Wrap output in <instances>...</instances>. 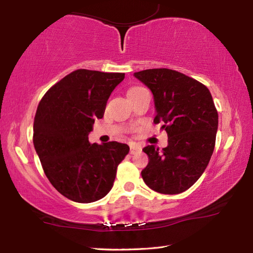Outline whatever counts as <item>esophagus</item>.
<instances>
[{
    "label": "esophagus",
    "instance_id": "34e87169",
    "mask_svg": "<svg viewBox=\"0 0 253 253\" xmlns=\"http://www.w3.org/2000/svg\"><path fill=\"white\" fill-rule=\"evenodd\" d=\"M141 151V149L139 146H136V145H131V150H130V153L131 154H136V153H139V152Z\"/></svg>",
    "mask_w": 253,
    "mask_h": 253
}]
</instances>
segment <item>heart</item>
Listing matches in <instances>:
<instances>
[{"label":"heart","instance_id":"heart-1","mask_svg":"<svg viewBox=\"0 0 253 253\" xmlns=\"http://www.w3.org/2000/svg\"><path fill=\"white\" fill-rule=\"evenodd\" d=\"M143 89H144V88H142V87H132V88L127 91V96L130 97V96H132V94L139 92V91H141V90H143Z\"/></svg>","mask_w":253,"mask_h":253}]
</instances>
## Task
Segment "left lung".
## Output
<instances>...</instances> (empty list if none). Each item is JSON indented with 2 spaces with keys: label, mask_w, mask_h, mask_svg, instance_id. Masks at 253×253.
I'll use <instances>...</instances> for the list:
<instances>
[{
  "label": "left lung",
  "mask_w": 253,
  "mask_h": 253,
  "mask_svg": "<svg viewBox=\"0 0 253 253\" xmlns=\"http://www.w3.org/2000/svg\"><path fill=\"white\" fill-rule=\"evenodd\" d=\"M151 89L156 116L169 136V145H147L149 164L142 178L151 189L180 194L197 182L211 161L216 143L218 112L208 88L194 78L168 68L134 73Z\"/></svg>",
  "instance_id": "1"
}]
</instances>
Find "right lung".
Returning <instances> with one entry per match:
<instances>
[{
    "instance_id": "right-lung-1",
    "label": "right lung",
    "mask_w": 253,
    "mask_h": 253,
    "mask_svg": "<svg viewBox=\"0 0 253 253\" xmlns=\"http://www.w3.org/2000/svg\"><path fill=\"white\" fill-rule=\"evenodd\" d=\"M125 79L122 73L78 69L48 89L38 104L33 143L51 185L66 198L88 204L110 192L118 165L130 147L88 140L96 119Z\"/></svg>"
}]
</instances>
